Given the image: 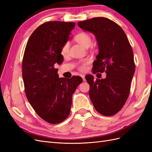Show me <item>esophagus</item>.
Segmentation results:
<instances>
[{
	"label": "esophagus",
	"mask_w": 152,
	"mask_h": 152,
	"mask_svg": "<svg viewBox=\"0 0 152 152\" xmlns=\"http://www.w3.org/2000/svg\"><path fill=\"white\" fill-rule=\"evenodd\" d=\"M80 76H81V77L82 78V79H83V81H85V80H86V79H85V75H81Z\"/></svg>",
	"instance_id": "obj_1"
}]
</instances>
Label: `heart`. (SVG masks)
<instances>
[{"label": "heart", "instance_id": "obj_1", "mask_svg": "<svg viewBox=\"0 0 152 152\" xmlns=\"http://www.w3.org/2000/svg\"><path fill=\"white\" fill-rule=\"evenodd\" d=\"M75 40L78 43L84 48H86L88 46V45H91L92 42V39L91 38V37L88 34H87L86 33H81V34H78L75 37ZM68 49H69V43L66 42L61 48V54L63 55L66 54L68 52ZM86 63H87V61L84 62L79 66V69L80 70H85Z\"/></svg>", "mask_w": 152, "mask_h": 152}]
</instances>
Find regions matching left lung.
Returning a JSON list of instances; mask_svg holds the SVG:
<instances>
[{
  "label": "left lung",
  "mask_w": 152,
  "mask_h": 152,
  "mask_svg": "<svg viewBox=\"0 0 152 152\" xmlns=\"http://www.w3.org/2000/svg\"><path fill=\"white\" fill-rule=\"evenodd\" d=\"M78 25L93 33L97 40L99 53L93 73H107L105 79L95 80L92 75L86 76L90 99L98 112L113 115L124 107L130 93L135 72L131 45L121 27L108 18H94L78 22Z\"/></svg>",
  "instance_id": "8db88e82"
}]
</instances>
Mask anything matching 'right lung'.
<instances>
[{
	"label": "right lung",
	"instance_id": "1",
	"mask_svg": "<svg viewBox=\"0 0 152 152\" xmlns=\"http://www.w3.org/2000/svg\"><path fill=\"white\" fill-rule=\"evenodd\" d=\"M73 22L49 21L32 33L22 61L27 99L38 115L48 123L62 122L70 112L72 95L82 82L79 76L59 78L55 64H61V49L74 28Z\"/></svg>",
	"mask_w": 152,
	"mask_h": 152
}]
</instances>
